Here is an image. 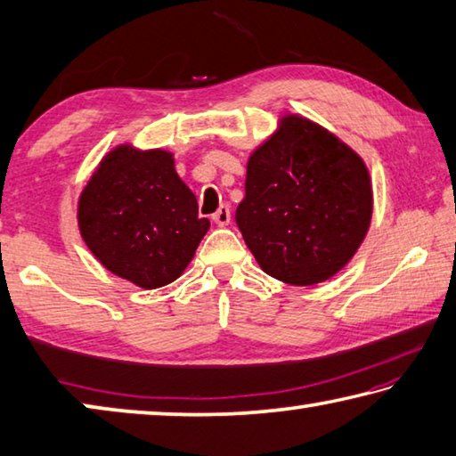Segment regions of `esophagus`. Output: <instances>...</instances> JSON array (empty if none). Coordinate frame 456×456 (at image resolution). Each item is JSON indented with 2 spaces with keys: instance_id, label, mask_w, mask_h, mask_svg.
Listing matches in <instances>:
<instances>
[{
  "instance_id": "esophagus-1",
  "label": "esophagus",
  "mask_w": 456,
  "mask_h": 456,
  "mask_svg": "<svg viewBox=\"0 0 456 456\" xmlns=\"http://www.w3.org/2000/svg\"><path fill=\"white\" fill-rule=\"evenodd\" d=\"M213 221L217 223L219 227H225V225H229V221H231V209L227 205H221L219 209H217V213H213Z\"/></svg>"
}]
</instances>
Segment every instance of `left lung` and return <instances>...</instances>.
Listing matches in <instances>:
<instances>
[{
	"instance_id": "1",
	"label": "left lung",
	"mask_w": 456,
	"mask_h": 456,
	"mask_svg": "<svg viewBox=\"0 0 456 456\" xmlns=\"http://www.w3.org/2000/svg\"><path fill=\"white\" fill-rule=\"evenodd\" d=\"M372 203L364 160L330 130L285 114L247 160L245 199L235 221L267 275L315 285L358 251Z\"/></svg>"
}]
</instances>
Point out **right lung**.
<instances>
[{
	"instance_id": "obj_1",
	"label": "right lung",
	"mask_w": 456,
	"mask_h": 456,
	"mask_svg": "<svg viewBox=\"0 0 456 456\" xmlns=\"http://www.w3.org/2000/svg\"><path fill=\"white\" fill-rule=\"evenodd\" d=\"M78 227L108 272L154 289L184 272L211 223L199 217L171 152L120 144L84 187Z\"/></svg>"
}]
</instances>
